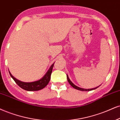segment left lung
Instances as JSON below:
<instances>
[{
    "label": "left lung",
    "mask_w": 120,
    "mask_h": 120,
    "mask_svg": "<svg viewBox=\"0 0 120 120\" xmlns=\"http://www.w3.org/2000/svg\"><path fill=\"white\" fill-rule=\"evenodd\" d=\"M67 80H68V81L69 83L71 85V86L73 87L74 88H75V89L78 90H79V91H92V90H95V89H96V88H98V87L99 86H98V87H95V88H91V89H85V88H80V87L74 85L73 83H72V82H71V81L70 79H69V78L68 76L67 75Z\"/></svg>",
    "instance_id": "1"
}]
</instances>
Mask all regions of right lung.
<instances>
[{
	"instance_id": "add662e5",
	"label": "right lung",
	"mask_w": 120,
	"mask_h": 120,
	"mask_svg": "<svg viewBox=\"0 0 120 120\" xmlns=\"http://www.w3.org/2000/svg\"><path fill=\"white\" fill-rule=\"evenodd\" d=\"M54 63H53L48 69V71L45 73V75L39 80L34 81V82H22V81L18 80V79H16L9 72V74L11 76V77L14 79L15 82L19 86L20 88L22 89L26 90V91H39L40 90H42L46 86L48 85L50 79H51V76L52 72V69L53 66H54Z\"/></svg>"
}]
</instances>
